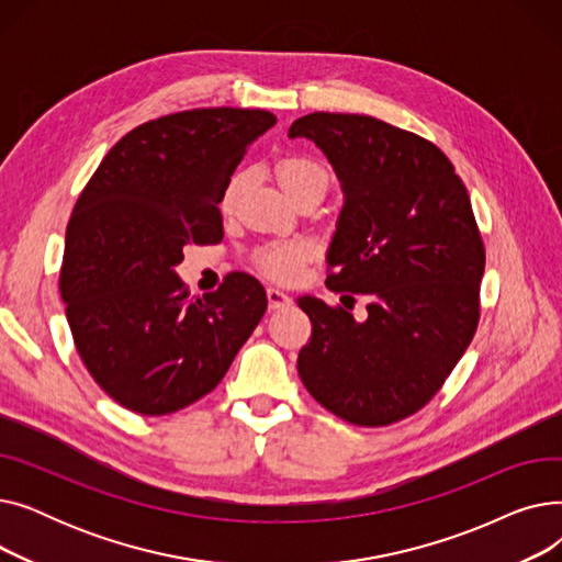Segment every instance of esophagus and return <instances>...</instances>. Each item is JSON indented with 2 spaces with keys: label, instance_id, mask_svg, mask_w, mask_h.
I'll return each mask as SVG.
<instances>
[{
  "label": "esophagus",
  "instance_id": "34e87169",
  "mask_svg": "<svg viewBox=\"0 0 562 562\" xmlns=\"http://www.w3.org/2000/svg\"><path fill=\"white\" fill-rule=\"evenodd\" d=\"M266 299H269V307H271V310H284V307L291 305L289 293H284V291L276 289V286L266 289Z\"/></svg>",
  "mask_w": 562,
  "mask_h": 562
}]
</instances>
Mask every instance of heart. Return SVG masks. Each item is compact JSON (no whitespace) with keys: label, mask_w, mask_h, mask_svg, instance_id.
Wrapping results in <instances>:
<instances>
[{"label":"heart","mask_w":562,"mask_h":562,"mask_svg":"<svg viewBox=\"0 0 562 562\" xmlns=\"http://www.w3.org/2000/svg\"><path fill=\"white\" fill-rule=\"evenodd\" d=\"M276 175L280 187L286 191L289 198L296 195L299 191L321 182L328 184V172L323 170L321 164H316L310 157H284L276 166ZM246 184V172H236L232 175V180L227 182L223 195H221V206L227 212L234 206L236 198H239L241 189ZM312 246L305 239H291V241H280L263 246L255 252V263L261 273H266L273 280L289 282L299 276L301 266L310 259Z\"/></svg>","instance_id":"heart-1"}]
</instances>
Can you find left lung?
<instances>
[{
	"label": "left lung",
	"instance_id": "left-lung-1",
	"mask_svg": "<svg viewBox=\"0 0 562 562\" xmlns=\"http://www.w3.org/2000/svg\"><path fill=\"white\" fill-rule=\"evenodd\" d=\"M301 136L321 147L344 191L326 284L364 293L369 305L356 321L344 307L299 299L312 321L299 373L339 419L390 426L439 392L474 339L481 232L453 164L430 140L371 115L326 111L289 127V138Z\"/></svg>",
	"mask_w": 562,
	"mask_h": 562
}]
</instances>
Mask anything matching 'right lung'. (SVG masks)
Here are the masks:
<instances>
[{"instance_id": "add662e5", "label": "right lung", "mask_w": 562, "mask_h": 562, "mask_svg": "<svg viewBox=\"0 0 562 562\" xmlns=\"http://www.w3.org/2000/svg\"><path fill=\"white\" fill-rule=\"evenodd\" d=\"M273 125L269 111L232 106L143 123L75 204L58 280L75 346L98 385L138 415H170L210 394L269 305L246 273L193 301L175 266L187 244L223 239L221 195Z\"/></svg>"}]
</instances>
